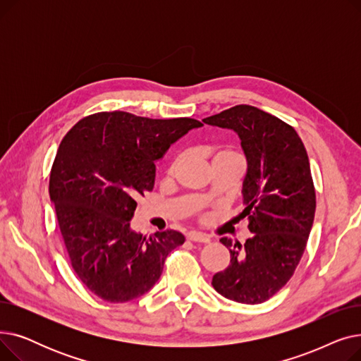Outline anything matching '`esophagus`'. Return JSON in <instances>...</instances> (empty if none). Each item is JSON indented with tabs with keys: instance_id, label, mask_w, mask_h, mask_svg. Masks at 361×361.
I'll return each instance as SVG.
<instances>
[{
	"instance_id": "obj_1",
	"label": "esophagus",
	"mask_w": 361,
	"mask_h": 361,
	"mask_svg": "<svg viewBox=\"0 0 361 361\" xmlns=\"http://www.w3.org/2000/svg\"><path fill=\"white\" fill-rule=\"evenodd\" d=\"M187 238L190 240V241H195V243H209V241H211V238L207 237L206 234H202V233H197V231L188 233Z\"/></svg>"
}]
</instances>
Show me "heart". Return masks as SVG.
<instances>
[{"label":"heart","mask_w":361,"mask_h":361,"mask_svg":"<svg viewBox=\"0 0 361 361\" xmlns=\"http://www.w3.org/2000/svg\"><path fill=\"white\" fill-rule=\"evenodd\" d=\"M183 159H184V157L181 155V157L176 158V161H174L173 164H171V166L168 168V174H169V176H173V174L176 173L177 166L181 164ZM222 159H241V158H240V155L237 154V152L233 150V149H221V150L215 152L214 162H215V161H222Z\"/></svg>","instance_id":"b5f03b06"}]
</instances>
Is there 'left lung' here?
Returning <instances> with one entry per match:
<instances>
[{
    "instance_id": "left-lung-1",
    "label": "left lung",
    "mask_w": 361,
    "mask_h": 361,
    "mask_svg": "<svg viewBox=\"0 0 361 361\" xmlns=\"http://www.w3.org/2000/svg\"><path fill=\"white\" fill-rule=\"evenodd\" d=\"M203 123L234 130L247 159L244 209L253 234L244 244L222 237L228 268L212 278L214 288L244 305L275 295L293 276L314 219L316 193L309 157L297 131L252 105H235Z\"/></svg>"
}]
</instances>
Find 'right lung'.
<instances>
[{
	"label": "right lung",
	"mask_w": 361,
	"mask_h": 361,
	"mask_svg": "<svg viewBox=\"0 0 361 361\" xmlns=\"http://www.w3.org/2000/svg\"><path fill=\"white\" fill-rule=\"evenodd\" d=\"M195 118L154 120L98 112L64 136L51 168L49 196L71 267L99 298L126 302L159 279L166 256L184 243L174 230L143 235L130 228L139 196L155 184V161Z\"/></svg>",
	"instance_id": "right-lung-1"
}]
</instances>
